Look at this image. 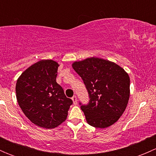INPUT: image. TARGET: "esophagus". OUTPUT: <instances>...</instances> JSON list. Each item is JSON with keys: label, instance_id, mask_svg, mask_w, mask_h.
Instances as JSON below:
<instances>
[{"label": "esophagus", "instance_id": "obj_1", "mask_svg": "<svg viewBox=\"0 0 156 156\" xmlns=\"http://www.w3.org/2000/svg\"><path fill=\"white\" fill-rule=\"evenodd\" d=\"M72 101H73V103H74V104H75V105H77V104H78V100H77L76 96H74V97H72Z\"/></svg>", "mask_w": 156, "mask_h": 156}]
</instances>
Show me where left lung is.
<instances>
[{"label":"left lung","mask_w":156,"mask_h":156,"mask_svg":"<svg viewBox=\"0 0 156 156\" xmlns=\"http://www.w3.org/2000/svg\"><path fill=\"white\" fill-rule=\"evenodd\" d=\"M72 68L82 78L89 94V103L81 106L87 123L98 128L115 123L128 103V74L115 62L98 57L74 62Z\"/></svg>","instance_id":"left-lung-1"}]
</instances>
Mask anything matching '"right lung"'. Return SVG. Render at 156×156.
Wrapping results in <instances>:
<instances>
[{
	"mask_svg": "<svg viewBox=\"0 0 156 156\" xmlns=\"http://www.w3.org/2000/svg\"><path fill=\"white\" fill-rule=\"evenodd\" d=\"M59 64L42 59L24 71L17 79V102L26 117L37 126L50 129L65 122L72 100L56 83Z\"/></svg>",
	"mask_w": 156,
	"mask_h": 156,
	"instance_id": "add662e5",
	"label": "right lung"
}]
</instances>
